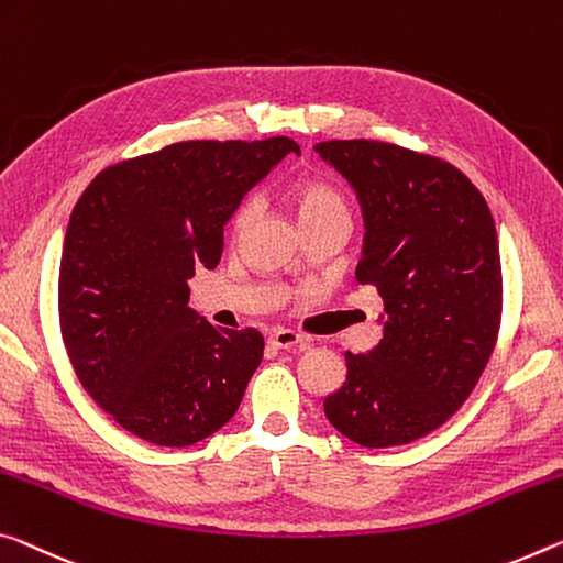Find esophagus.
I'll return each mask as SVG.
<instances>
[{
    "label": "esophagus",
    "mask_w": 563,
    "mask_h": 563,
    "mask_svg": "<svg viewBox=\"0 0 563 563\" xmlns=\"http://www.w3.org/2000/svg\"><path fill=\"white\" fill-rule=\"evenodd\" d=\"M267 343H271L273 347H278V351H288V347H292V345L306 343V338H302L300 333H296V330L275 328L273 333L267 335Z\"/></svg>",
    "instance_id": "obj_1"
}]
</instances>
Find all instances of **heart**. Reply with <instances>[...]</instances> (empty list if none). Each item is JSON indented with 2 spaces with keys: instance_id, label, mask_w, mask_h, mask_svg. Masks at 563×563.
<instances>
[{
  "instance_id": "1",
  "label": "heart",
  "mask_w": 563,
  "mask_h": 563,
  "mask_svg": "<svg viewBox=\"0 0 563 563\" xmlns=\"http://www.w3.org/2000/svg\"><path fill=\"white\" fill-rule=\"evenodd\" d=\"M290 198H292V208L298 212L300 225L306 230L313 225H323V222H330V220L347 222V205L341 198V192L323 180L306 177V180L292 185ZM253 218H255V205L245 202L243 208L235 212V220H233L235 233H243L250 222H253Z\"/></svg>"
}]
</instances>
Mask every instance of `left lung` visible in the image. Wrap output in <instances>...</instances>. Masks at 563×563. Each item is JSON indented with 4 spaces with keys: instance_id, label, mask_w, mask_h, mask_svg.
I'll list each match as a JSON object with an SVG mask.
<instances>
[{
    "instance_id": "left-lung-1",
    "label": "left lung",
    "mask_w": 563,
    "mask_h": 563,
    "mask_svg": "<svg viewBox=\"0 0 563 563\" xmlns=\"http://www.w3.org/2000/svg\"><path fill=\"white\" fill-rule=\"evenodd\" d=\"M363 212L355 278L383 298V338L345 353L330 426L365 449L435 431L484 373L501 323V257L484 195L449 163L376 140L318 142Z\"/></svg>"
}]
</instances>
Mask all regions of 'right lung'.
I'll return each mask as SVG.
<instances>
[{"instance_id": "right-lung-1", "label": "right lung", "mask_w": 563, "mask_h": 563, "mask_svg": "<svg viewBox=\"0 0 563 563\" xmlns=\"http://www.w3.org/2000/svg\"><path fill=\"white\" fill-rule=\"evenodd\" d=\"M290 153V137L177 142L102 169L77 200L62 338L87 394L142 441L185 449L235 416L263 335L200 318L187 280L220 263L228 220Z\"/></svg>"}]
</instances>
